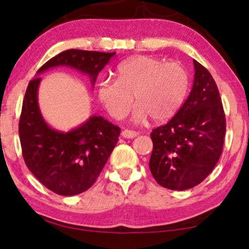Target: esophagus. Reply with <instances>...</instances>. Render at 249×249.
Segmentation results:
<instances>
[{
    "label": "esophagus",
    "mask_w": 249,
    "mask_h": 249,
    "mask_svg": "<svg viewBox=\"0 0 249 249\" xmlns=\"http://www.w3.org/2000/svg\"><path fill=\"white\" fill-rule=\"evenodd\" d=\"M137 135H138L137 131L128 130V129H124V130H122V132H121V136L124 138H134Z\"/></svg>",
    "instance_id": "esophagus-1"
}]
</instances>
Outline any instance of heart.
Returning <instances> with one entry per match:
<instances>
[{
	"mask_svg": "<svg viewBox=\"0 0 249 249\" xmlns=\"http://www.w3.org/2000/svg\"><path fill=\"white\" fill-rule=\"evenodd\" d=\"M190 86L189 72L182 64L165 62L151 55L131 57L118 67V79L98 83L97 96L115 119L125 117L134 95V119L155 122L171 119L185 102Z\"/></svg>",
	"mask_w": 249,
	"mask_h": 249,
	"instance_id": "heart-1",
	"label": "heart"
}]
</instances>
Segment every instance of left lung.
Returning <instances> with one entry per match:
<instances>
[{"label": "left lung", "instance_id": "obj_1", "mask_svg": "<svg viewBox=\"0 0 249 249\" xmlns=\"http://www.w3.org/2000/svg\"><path fill=\"white\" fill-rule=\"evenodd\" d=\"M192 91L171 120L151 134L149 169L159 185L172 190L193 188L219 161L226 115L219 89L209 70L194 60Z\"/></svg>", "mask_w": 249, "mask_h": 249}]
</instances>
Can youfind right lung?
Instances as JSON below:
<instances>
[{
	"label": "right lung",
	"mask_w": 249,
	"mask_h": 249,
	"mask_svg": "<svg viewBox=\"0 0 249 249\" xmlns=\"http://www.w3.org/2000/svg\"><path fill=\"white\" fill-rule=\"evenodd\" d=\"M113 53L67 50L39 68L29 81L19 121V137L26 165L47 189L62 196H73L96 181L118 142L120 128L100 115L70 131L51 128L40 113L38 86L40 73L55 67H68L89 77L94 87L98 73Z\"/></svg>",
	"instance_id": "add662e5"
}]
</instances>
